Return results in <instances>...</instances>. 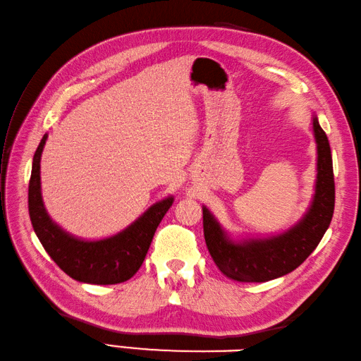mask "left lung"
Masks as SVG:
<instances>
[{
    "instance_id": "left-lung-1",
    "label": "left lung",
    "mask_w": 361,
    "mask_h": 361,
    "mask_svg": "<svg viewBox=\"0 0 361 361\" xmlns=\"http://www.w3.org/2000/svg\"><path fill=\"white\" fill-rule=\"evenodd\" d=\"M317 142V180L311 206L297 224L271 237L233 240L214 214L203 206L204 240L216 267L232 280L269 281L286 275L314 252L328 231L335 204V184L329 140L312 115Z\"/></svg>"
}]
</instances>
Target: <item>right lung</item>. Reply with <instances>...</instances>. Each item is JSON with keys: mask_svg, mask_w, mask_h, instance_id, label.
I'll list each match as a JSON object with an SVG mask.
<instances>
[{"mask_svg": "<svg viewBox=\"0 0 361 361\" xmlns=\"http://www.w3.org/2000/svg\"><path fill=\"white\" fill-rule=\"evenodd\" d=\"M47 140L41 138L32 161L29 215L41 245L60 269L73 280L89 284H116L132 279L142 264L158 224L173 203L169 195L140 215L121 232L102 240H82L58 226L47 214L41 197L39 163Z\"/></svg>", "mask_w": 361, "mask_h": 361, "instance_id": "1", "label": "right lung"}]
</instances>
